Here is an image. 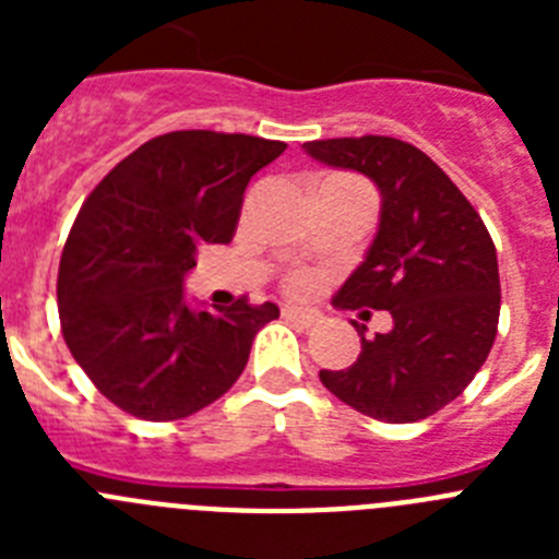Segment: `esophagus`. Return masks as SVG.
Instances as JSON below:
<instances>
[{"mask_svg":"<svg viewBox=\"0 0 559 559\" xmlns=\"http://www.w3.org/2000/svg\"><path fill=\"white\" fill-rule=\"evenodd\" d=\"M283 319L285 322L299 324V328H313L322 316L316 313V310H305V308H283Z\"/></svg>","mask_w":559,"mask_h":559,"instance_id":"34e87169","label":"esophagus"}]
</instances>
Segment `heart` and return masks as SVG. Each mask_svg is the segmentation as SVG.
I'll return each instance as SVG.
<instances>
[{"label": "heart", "instance_id": "heart-1", "mask_svg": "<svg viewBox=\"0 0 559 559\" xmlns=\"http://www.w3.org/2000/svg\"><path fill=\"white\" fill-rule=\"evenodd\" d=\"M313 285H316V280H313V274H308V271H299V274L290 276V290H294V294H310V290H313Z\"/></svg>", "mask_w": 559, "mask_h": 559}]
</instances>
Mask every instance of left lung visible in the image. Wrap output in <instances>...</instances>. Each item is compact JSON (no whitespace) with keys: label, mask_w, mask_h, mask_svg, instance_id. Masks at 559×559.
Returning a JSON list of instances; mask_svg holds the SVG:
<instances>
[{"label":"left lung","mask_w":559,"mask_h":559,"mask_svg":"<svg viewBox=\"0 0 559 559\" xmlns=\"http://www.w3.org/2000/svg\"><path fill=\"white\" fill-rule=\"evenodd\" d=\"M302 147L378 185V235L333 305L389 310L394 322L374 335L353 322L358 360L319 378L341 403L380 423L431 417L467 389L496 341L501 283L490 231L445 170L408 142L344 136Z\"/></svg>","instance_id":"1"}]
</instances>
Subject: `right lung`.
<instances>
[{
	"instance_id": "1",
	"label": "right lung",
	"mask_w": 559,
	"mask_h": 559,
	"mask_svg": "<svg viewBox=\"0 0 559 559\" xmlns=\"http://www.w3.org/2000/svg\"><path fill=\"white\" fill-rule=\"evenodd\" d=\"M285 142L170 131L140 145L92 190L58 269L72 358L114 406L167 423L231 389L274 302L192 310L185 276L201 246L235 237L243 192Z\"/></svg>"
}]
</instances>
